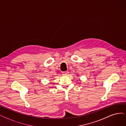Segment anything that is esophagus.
<instances>
[{
    "instance_id": "obj_1",
    "label": "esophagus",
    "mask_w": 126,
    "mask_h": 126,
    "mask_svg": "<svg viewBox=\"0 0 126 126\" xmlns=\"http://www.w3.org/2000/svg\"><path fill=\"white\" fill-rule=\"evenodd\" d=\"M62 74H63V75H64V76H67V75H68V74H69V72H68V71H64V72H62Z\"/></svg>"
}]
</instances>
